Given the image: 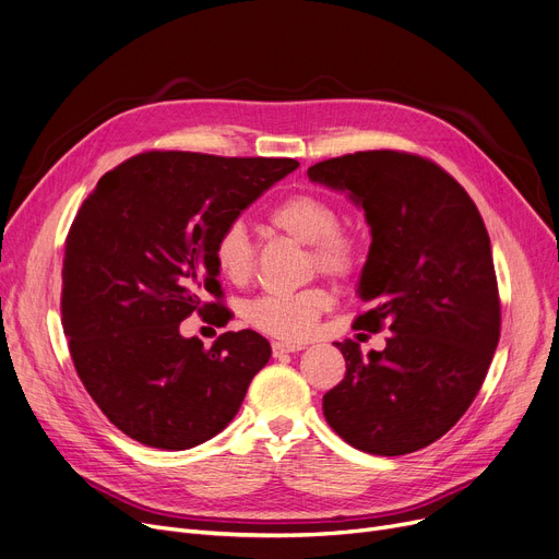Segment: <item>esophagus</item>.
I'll return each mask as SVG.
<instances>
[{
    "label": "esophagus",
    "instance_id": "34e87169",
    "mask_svg": "<svg viewBox=\"0 0 559 559\" xmlns=\"http://www.w3.org/2000/svg\"><path fill=\"white\" fill-rule=\"evenodd\" d=\"M304 344H289V342H274L272 350H274V358L287 356V354H297V350H304Z\"/></svg>",
    "mask_w": 559,
    "mask_h": 559
}]
</instances>
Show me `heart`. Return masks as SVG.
Returning <instances> with one entry per match:
<instances>
[{
	"label": "heart",
	"mask_w": 559,
	"mask_h": 559,
	"mask_svg": "<svg viewBox=\"0 0 559 559\" xmlns=\"http://www.w3.org/2000/svg\"><path fill=\"white\" fill-rule=\"evenodd\" d=\"M270 222L292 240L310 247V267L329 276L342 278L356 270L358 245L340 228V211L317 194H292L274 205ZM213 258L219 274L235 285L253 276L255 247L242 222H230L217 235ZM333 306L331 292L324 287H308L295 295H264L255 299L247 319L253 329L285 342L308 340L319 317Z\"/></svg>",
	"instance_id": "heart-1"
}]
</instances>
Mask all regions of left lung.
Here are the masks:
<instances>
[{
	"instance_id": "1",
	"label": "left lung",
	"mask_w": 559,
	"mask_h": 559,
	"mask_svg": "<svg viewBox=\"0 0 559 559\" xmlns=\"http://www.w3.org/2000/svg\"><path fill=\"white\" fill-rule=\"evenodd\" d=\"M312 183L344 192L369 224L356 329H390L362 356L335 342L346 376L324 417L371 455H405L449 432L476 399L501 335L489 235L476 203L435 163L392 150L317 163Z\"/></svg>"
}]
</instances>
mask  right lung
<instances>
[{"mask_svg": "<svg viewBox=\"0 0 559 559\" xmlns=\"http://www.w3.org/2000/svg\"><path fill=\"white\" fill-rule=\"evenodd\" d=\"M299 167L292 158L150 152L106 171L63 258V331L81 383L135 442L186 451L222 432L272 346L255 331L211 348L183 337L194 310L226 326L213 247L224 226Z\"/></svg>", "mask_w": 559, "mask_h": 559, "instance_id": "obj_1", "label": "right lung"}]
</instances>
